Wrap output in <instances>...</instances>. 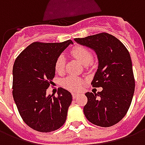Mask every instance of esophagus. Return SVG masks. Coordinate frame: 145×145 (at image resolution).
<instances>
[{
  "instance_id": "obj_1",
  "label": "esophagus",
  "mask_w": 145,
  "mask_h": 145,
  "mask_svg": "<svg viewBox=\"0 0 145 145\" xmlns=\"http://www.w3.org/2000/svg\"><path fill=\"white\" fill-rule=\"evenodd\" d=\"M78 96V94H77V93H72V97L73 99H76V98Z\"/></svg>"
}]
</instances>
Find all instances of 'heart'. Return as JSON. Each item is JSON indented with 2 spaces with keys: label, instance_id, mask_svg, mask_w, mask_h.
<instances>
[{
  "label": "heart",
  "instance_id": "1",
  "mask_svg": "<svg viewBox=\"0 0 145 145\" xmlns=\"http://www.w3.org/2000/svg\"><path fill=\"white\" fill-rule=\"evenodd\" d=\"M71 54L74 57L84 65H88L92 61V54L86 47L79 46L74 48L71 50ZM65 66V57L63 55H60L57 58L55 63V71L59 74L63 73ZM83 84V81L75 76H68L62 81V85L63 88L68 89L70 91H78Z\"/></svg>",
  "mask_w": 145,
  "mask_h": 145
}]
</instances>
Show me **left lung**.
<instances>
[{
    "label": "left lung",
    "mask_w": 145,
    "mask_h": 145,
    "mask_svg": "<svg viewBox=\"0 0 145 145\" xmlns=\"http://www.w3.org/2000/svg\"><path fill=\"white\" fill-rule=\"evenodd\" d=\"M74 41L95 52L99 65L91 85L103 88V91L97 93H85L88 98L84 106L85 117L91 123L103 127L115 125L127 114L135 88L127 49L118 39L106 33L76 38Z\"/></svg>",
    "instance_id": "8db88e82"
}]
</instances>
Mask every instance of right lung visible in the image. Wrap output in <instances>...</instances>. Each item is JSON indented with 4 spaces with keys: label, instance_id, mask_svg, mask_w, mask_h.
<instances>
[{
    "label": "right lung",
    "instance_id": "obj_1",
    "mask_svg": "<svg viewBox=\"0 0 145 145\" xmlns=\"http://www.w3.org/2000/svg\"><path fill=\"white\" fill-rule=\"evenodd\" d=\"M71 40L44 43L36 42L27 46L14 61L12 95L23 121L39 132H51L65 123L72 102L71 92L59 88L57 96L46 95L53 83L55 63Z\"/></svg>",
    "mask_w": 145,
    "mask_h": 145
}]
</instances>
